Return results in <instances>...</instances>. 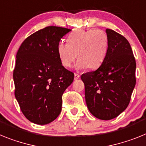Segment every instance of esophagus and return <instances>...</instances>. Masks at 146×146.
<instances>
[{"label": "esophagus", "mask_w": 146, "mask_h": 146, "mask_svg": "<svg viewBox=\"0 0 146 146\" xmlns=\"http://www.w3.org/2000/svg\"><path fill=\"white\" fill-rule=\"evenodd\" d=\"M80 78V76H79V74H78V73H75L74 75V78L75 80H76V79H78V78Z\"/></svg>", "instance_id": "obj_1"}]
</instances>
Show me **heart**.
Here are the masks:
<instances>
[{
    "mask_svg": "<svg viewBox=\"0 0 146 146\" xmlns=\"http://www.w3.org/2000/svg\"><path fill=\"white\" fill-rule=\"evenodd\" d=\"M109 37L101 29L76 30L68 35V43L60 42L57 54L64 68L71 67L76 58V67L97 69L103 64L108 53Z\"/></svg>",
    "mask_w": 146,
    "mask_h": 146,
    "instance_id": "obj_1",
    "label": "heart"
}]
</instances>
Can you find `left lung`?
<instances>
[{"label": "left lung", "instance_id": "1", "mask_svg": "<svg viewBox=\"0 0 146 146\" xmlns=\"http://www.w3.org/2000/svg\"><path fill=\"white\" fill-rule=\"evenodd\" d=\"M108 53L96 70L82 75L87 108L93 116L108 120L127 108L136 84V62L126 38L107 29Z\"/></svg>", "mask_w": 146, "mask_h": 146}]
</instances>
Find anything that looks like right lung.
I'll return each mask as SVG.
<instances>
[{"mask_svg":"<svg viewBox=\"0 0 146 146\" xmlns=\"http://www.w3.org/2000/svg\"><path fill=\"white\" fill-rule=\"evenodd\" d=\"M71 29L48 26L23 42L14 69L15 96L20 110L31 122L45 125L62 111V95L74 79L57 54V45Z\"/></svg>","mask_w":146,"mask_h":146,"instance_id":"obj_1","label":"right lung"}]
</instances>
